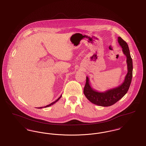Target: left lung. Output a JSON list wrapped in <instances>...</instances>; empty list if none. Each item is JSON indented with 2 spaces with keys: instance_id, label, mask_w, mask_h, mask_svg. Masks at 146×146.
Wrapping results in <instances>:
<instances>
[{
  "instance_id": "left-lung-1",
  "label": "left lung",
  "mask_w": 146,
  "mask_h": 146,
  "mask_svg": "<svg viewBox=\"0 0 146 146\" xmlns=\"http://www.w3.org/2000/svg\"><path fill=\"white\" fill-rule=\"evenodd\" d=\"M118 42L122 48L123 54L126 56L127 64V73L123 82L118 86L109 89L104 92H100L94 89L90 84V81L86 77V85L84 88V94L86 98L95 105L101 106H110L117 102L129 90L132 78L133 64L129 46L121 37H118Z\"/></svg>"
}]
</instances>
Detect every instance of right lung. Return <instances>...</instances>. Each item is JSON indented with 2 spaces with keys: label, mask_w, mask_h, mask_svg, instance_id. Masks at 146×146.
Instances as JSON below:
<instances>
[{
  "label": "right lung",
  "mask_w": 146,
  "mask_h": 146,
  "mask_svg": "<svg viewBox=\"0 0 146 146\" xmlns=\"http://www.w3.org/2000/svg\"><path fill=\"white\" fill-rule=\"evenodd\" d=\"M61 96H62V95H60V96L56 100V101H54V102H53V103H51L50 104H49V105H47V106H44V108H47V107H48V106H51V105H53L54 104H55V103H56L57 102H58V100H59V99H60V98H61ZM42 108H43L42 107H40V108H38V109H42Z\"/></svg>",
  "instance_id": "1"
}]
</instances>
